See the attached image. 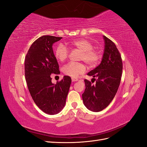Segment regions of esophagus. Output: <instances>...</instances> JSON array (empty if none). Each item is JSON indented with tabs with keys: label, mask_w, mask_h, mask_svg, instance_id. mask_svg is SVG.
I'll list each match as a JSON object with an SVG mask.
<instances>
[{
	"label": "esophagus",
	"mask_w": 147,
	"mask_h": 147,
	"mask_svg": "<svg viewBox=\"0 0 147 147\" xmlns=\"http://www.w3.org/2000/svg\"><path fill=\"white\" fill-rule=\"evenodd\" d=\"M78 80V79L76 78H72V82H77Z\"/></svg>",
	"instance_id": "obj_1"
}]
</instances>
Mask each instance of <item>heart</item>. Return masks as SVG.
<instances>
[{
	"instance_id": "b5f03b06",
	"label": "heart",
	"mask_w": 147,
	"mask_h": 147,
	"mask_svg": "<svg viewBox=\"0 0 147 147\" xmlns=\"http://www.w3.org/2000/svg\"><path fill=\"white\" fill-rule=\"evenodd\" d=\"M69 45L72 48H77L82 51L80 60L83 61L90 67L96 65L100 58V52L93 48V44L88 40L80 38L70 41ZM55 55L57 59L63 62L67 59L69 50L63 43H59L55 48ZM86 70V67L82 63H69L63 67V72L65 75L73 78L78 77Z\"/></svg>"
}]
</instances>
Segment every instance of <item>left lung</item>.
Wrapping results in <instances>:
<instances>
[{
  "instance_id": "8db88e82",
  "label": "left lung",
  "mask_w": 147,
  "mask_h": 147,
  "mask_svg": "<svg viewBox=\"0 0 147 147\" xmlns=\"http://www.w3.org/2000/svg\"><path fill=\"white\" fill-rule=\"evenodd\" d=\"M104 39L105 49L101 63L87 74L94 77L96 84H91L90 81L84 80L85 90L82 94L86 107L96 112L104 110L113 99L123 72L121 56L118 48L109 38L104 36Z\"/></svg>"
}]
</instances>
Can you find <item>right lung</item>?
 <instances>
[{"instance_id":"1","label":"right lung","mask_w":147,"mask_h":147,"mask_svg":"<svg viewBox=\"0 0 147 147\" xmlns=\"http://www.w3.org/2000/svg\"><path fill=\"white\" fill-rule=\"evenodd\" d=\"M62 37L43 35L30 46L24 61L25 78L31 97L39 109L49 115L58 113L64 108L72 80L64 76L56 84L51 75H59V65L53 44Z\"/></svg>"}]
</instances>
